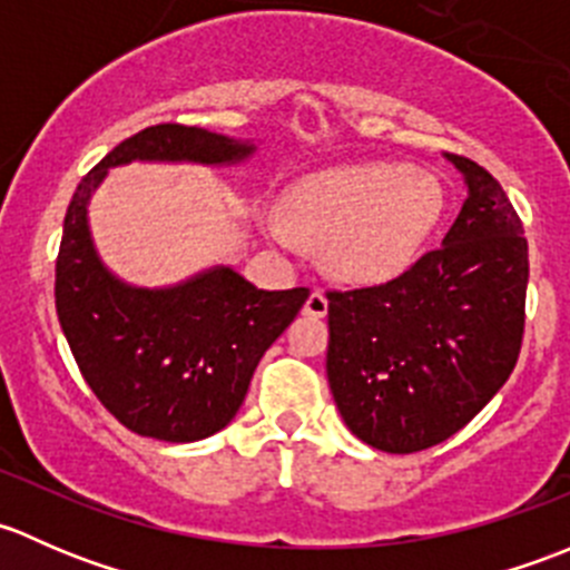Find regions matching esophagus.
Masks as SVG:
<instances>
[{
    "label": "esophagus",
    "instance_id": "34e87169",
    "mask_svg": "<svg viewBox=\"0 0 570 570\" xmlns=\"http://www.w3.org/2000/svg\"><path fill=\"white\" fill-rule=\"evenodd\" d=\"M303 314H306V317H314V320L325 317V314H327V297L322 295V292H312V295H308V301H306V306H303Z\"/></svg>",
    "mask_w": 570,
    "mask_h": 570
}]
</instances>
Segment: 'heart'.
Wrapping results in <instances>:
<instances>
[{
  "instance_id": "heart-1",
  "label": "heart",
  "mask_w": 570,
  "mask_h": 570,
  "mask_svg": "<svg viewBox=\"0 0 570 570\" xmlns=\"http://www.w3.org/2000/svg\"><path fill=\"white\" fill-rule=\"evenodd\" d=\"M444 204V184L430 170L336 165L297 178L284 193V217H269L267 234L284 248L297 237L325 245L333 278L375 286L413 267L439 228Z\"/></svg>"
}]
</instances>
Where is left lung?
Wrapping results in <instances>:
<instances>
[{
    "label": "left lung",
    "mask_w": 570,
    "mask_h": 570,
    "mask_svg": "<svg viewBox=\"0 0 570 570\" xmlns=\"http://www.w3.org/2000/svg\"><path fill=\"white\" fill-rule=\"evenodd\" d=\"M461 215L441 248L381 286L327 292V383L350 433L392 455L465 428L508 383L524 336V226L502 184L458 154Z\"/></svg>",
    "instance_id": "8db88e82"
}]
</instances>
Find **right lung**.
<instances>
[{
    "label": "right lung",
    "instance_id": "right-lung-1",
    "mask_svg": "<svg viewBox=\"0 0 570 570\" xmlns=\"http://www.w3.org/2000/svg\"><path fill=\"white\" fill-rule=\"evenodd\" d=\"M253 151L256 142L198 126H148L115 146L68 204L57 256V317L88 386L131 433L189 444L226 428L258 361L297 317L308 289H256L226 264L163 289L126 284L94 245L90 195L118 165H239Z\"/></svg>",
    "mask_w": 570,
    "mask_h": 570
}]
</instances>
